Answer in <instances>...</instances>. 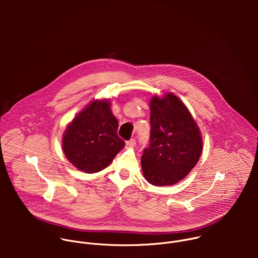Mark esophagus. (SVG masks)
Masks as SVG:
<instances>
[{"instance_id":"esophagus-1","label":"esophagus","mask_w":258,"mask_h":258,"mask_svg":"<svg viewBox=\"0 0 258 258\" xmlns=\"http://www.w3.org/2000/svg\"><path fill=\"white\" fill-rule=\"evenodd\" d=\"M125 145H126L127 148H132V147L136 146V140L135 139H131L130 141H126Z\"/></svg>"}]
</instances>
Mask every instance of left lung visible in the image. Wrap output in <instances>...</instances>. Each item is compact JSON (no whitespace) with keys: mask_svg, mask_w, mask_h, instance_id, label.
<instances>
[{"mask_svg":"<svg viewBox=\"0 0 258 258\" xmlns=\"http://www.w3.org/2000/svg\"><path fill=\"white\" fill-rule=\"evenodd\" d=\"M150 145L141 158L143 175L153 186H172L197 164L203 149L200 128L172 93L150 101Z\"/></svg>","mask_w":258,"mask_h":258,"instance_id":"obj_1","label":"left lung"}]
</instances>
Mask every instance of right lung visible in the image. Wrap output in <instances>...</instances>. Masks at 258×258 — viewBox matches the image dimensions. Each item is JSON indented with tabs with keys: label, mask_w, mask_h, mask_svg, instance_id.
Wrapping results in <instances>:
<instances>
[{
	"label": "right lung",
	"mask_w": 258,
	"mask_h": 258,
	"mask_svg": "<svg viewBox=\"0 0 258 258\" xmlns=\"http://www.w3.org/2000/svg\"><path fill=\"white\" fill-rule=\"evenodd\" d=\"M117 128L110 101L93 100L63 133L62 149L66 158L86 173L103 170L125 146L117 136Z\"/></svg>",
	"instance_id": "add662e5"
}]
</instances>
